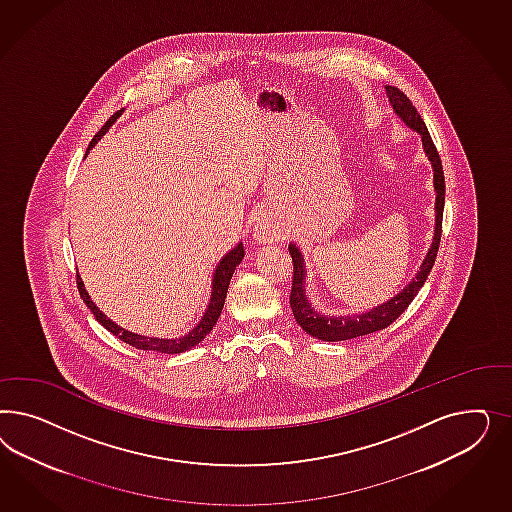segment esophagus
<instances>
[{"instance_id": "1", "label": "esophagus", "mask_w": 512, "mask_h": 512, "mask_svg": "<svg viewBox=\"0 0 512 512\" xmlns=\"http://www.w3.org/2000/svg\"><path fill=\"white\" fill-rule=\"evenodd\" d=\"M255 231H257V238L261 240V242H272L276 236H274V233L266 227V225H257L255 227Z\"/></svg>"}]
</instances>
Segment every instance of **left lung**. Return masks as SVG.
Returning a JSON list of instances; mask_svg holds the SVG:
<instances>
[{"label":"left lung","mask_w":512,"mask_h":512,"mask_svg":"<svg viewBox=\"0 0 512 512\" xmlns=\"http://www.w3.org/2000/svg\"><path fill=\"white\" fill-rule=\"evenodd\" d=\"M387 95L392 109L396 112V116L402 120L403 124L409 129L417 131L422 140V148L424 154L428 157V161L432 163L434 169V191H435V229L434 238L430 249L424 257V261L420 263V268L415 274V278L411 279L398 295L392 296L387 302L373 306L372 310L362 311V313H353V315H330L323 311L315 310L311 306L310 298L306 293V263H304V255L295 242L289 244V253L293 257L295 263V274H293V289H291V310L295 313L296 323L300 328L310 334L313 338L323 341H343L360 338L366 334H373L377 330H383L387 326L392 325L403 311L407 310V306L413 302V298L417 296L424 281L430 276L432 266L437 257V249L441 242V223H443V208H445V176H443V167H441V159L435 150L432 137L426 129V124L422 122L419 112L413 107V103L407 99V95H403L398 88L387 86Z\"/></svg>","instance_id":"left-lung-1"}]
</instances>
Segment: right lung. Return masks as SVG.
<instances>
[{
	"instance_id": "right-lung-1",
	"label": "right lung",
	"mask_w": 512,
	"mask_h": 512,
	"mask_svg": "<svg viewBox=\"0 0 512 512\" xmlns=\"http://www.w3.org/2000/svg\"><path fill=\"white\" fill-rule=\"evenodd\" d=\"M122 112L124 110H120V112L110 116L109 122L103 125L101 131L93 137L86 155L90 154V150L97 144V140H101V137L109 131L110 125L114 124L122 116ZM242 259H244V246H242V242H238L229 253H225L221 257V261L217 263L216 270H214V276H212V295H210L206 310L202 313L201 321L193 326L187 334L180 336V338L142 336V334H135L131 330H125L124 326L116 325L112 319H109L103 311L95 306V302H93L92 296L88 295V291L84 287V281H82L80 276H77L78 293L82 296L84 304L92 310L95 319L99 321V325L105 326L109 332H112L114 336H118L120 340L133 345V347H137V349H142V351L178 355V353H184V351L193 349L195 345H199L212 332V328L216 326L217 319H219L221 310H223V304H225V298H227V291H229V283H231V278H233L234 270H236L238 264L242 263Z\"/></svg>"
}]
</instances>
